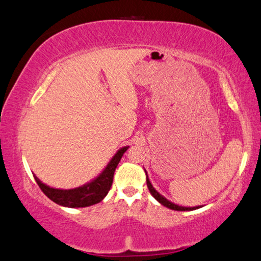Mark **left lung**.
Masks as SVG:
<instances>
[{"instance_id": "obj_1", "label": "left lung", "mask_w": 261, "mask_h": 261, "mask_svg": "<svg viewBox=\"0 0 261 261\" xmlns=\"http://www.w3.org/2000/svg\"><path fill=\"white\" fill-rule=\"evenodd\" d=\"M144 172H146V181H147V187L148 189H149L150 194L153 197L158 200L159 203H161L163 206L168 207V209H171V210H175V211H192V210H196V209H199V207H202V205H198V206H182V205H178V204H175L170 202L169 199H167L164 196H162L160 192L155 189L153 187V184L150 183L149 181V177H148V174L146 169H144Z\"/></svg>"}]
</instances>
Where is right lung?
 Returning a JSON list of instances; mask_svg holds the SVG:
<instances>
[{"label": "right lung", "instance_id": "obj_1", "mask_svg": "<svg viewBox=\"0 0 261 261\" xmlns=\"http://www.w3.org/2000/svg\"><path fill=\"white\" fill-rule=\"evenodd\" d=\"M127 149L128 146L120 148L97 177L85 183L84 186L74 188V189H57V188L46 186L36 175H34V177L42 191L52 202L66 207L91 206L93 204L101 202L106 197V195L111 189L112 183H113L114 171L117 169L123 153Z\"/></svg>", "mask_w": 261, "mask_h": 261}]
</instances>
